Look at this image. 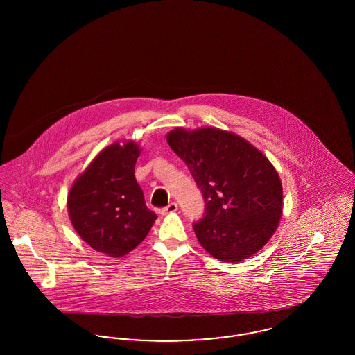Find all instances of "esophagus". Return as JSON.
Returning a JSON list of instances; mask_svg holds the SVG:
<instances>
[{
  "label": "esophagus",
  "mask_w": 355,
  "mask_h": 355,
  "mask_svg": "<svg viewBox=\"0 0 355 355\" xmlns=\"http://www.w3.org/2000/svg\"><path fill=\"white\" fill-rule=\"evenodd\" d=\"M178 210V205L175 202H171L166 206V207H164L162 210H161V214L162 216H169V214H173V213H175Z\"/></svg>",
  "instance_id": "34e87169"
}]
</instances>
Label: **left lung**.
I'll list each match as a JSON object with an SVG mask.
<instances>
[{"label": "left lung", "instance_id": "left-lung-1", "mask_svg": "<svg viewBox=\"0 0 355 355\" xmlns=\"http://www.w3.org/2000/svg\"><path fill=\"white\" fill-rule=\"evenodd\" d=\"M166 141L202 191L205 216L193 227L203 249L227 263L258 253L275 233L284 207L282 182L268 157L218 128H175Z\"/></svg>", "mask_w": 355, "mask_h": 355}]
</instances>
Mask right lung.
Segmentation results:
<instances>
[{
	"label": "right lung",
	"mask_w": 355,
	"mask_h": 355,
	"mask_svg": "<svg viewBox=\"0 0 355 355\" xmlns=\"http://www.w3.org/2000/svg\"><path fill=\"white\" fill-rule=\"evenodd\" d=\"M141 150L135 141L106 146L69 190L70 222L83 241L98 253L114 258L130 253L157 220L135 181Z\"/></svg>",
	"instance_id": "obj_1"
}]
</instances>
